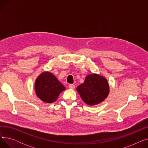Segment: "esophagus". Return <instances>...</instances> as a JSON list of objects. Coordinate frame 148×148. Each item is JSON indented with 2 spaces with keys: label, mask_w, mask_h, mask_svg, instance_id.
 Here are the masks:
<instances>
[{
  "label": "esophagus",
  "mask_w": 148,
  "mask_h": 148,
  "mask_svg": "<svg viewBox=\"0 0 148 148\" xmlns=\"http://www.w3.org/2000/svg\"><path fill=\"white\" fill-rule=\"evenodd\" d=\"M69 88L71 89H74L75 88V85L73 84H69Z\"/></svg>",
  "instance_id": "34e87169"
}]
</instances>
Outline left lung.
<instances>
[{
	"mask_svg": "<svg viewBox=\"0 0 148 148\" xmlns=\"http://www.w3.org/2000/svg\"><path fill=\"white\" fill-rule=\"evenodd\" d=\"M83 101L95 106L102 103L109 94V85L104 77L97 74L87 75L84 83L77 88Z\"/></svg>",
	"mask_w": 148,
	"mask_h": 148,
	"instance_id": "obj_1",
	"label": "left lung"
}]
</instances>
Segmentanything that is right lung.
<instances>
[{
    "mask_svg": "<svg viewBox=\"0 0 148 148\" xmlns=\"http://www.w3.org/2000/svg\"><path fill=\"white\" fill-rule=\"evenodd\" d=\"M65 89L64 85L50 72L42 73L35 80L36 94L44 103H53Z\"/></svg>",
    "mask_w": 148,
    "mask_h": 148,
    "instance_id": "add662e5",
    "label": "right lung"
}]
</instances>
